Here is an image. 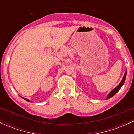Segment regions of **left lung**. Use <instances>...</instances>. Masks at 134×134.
Returning <instances> with one entry per match:
<instances>
[{"mask_svg":"<svg viewBox=\"0 0 134 134\" xmlns=\"http://www.w3.org/2000/svg\"><path fill=\"white\" fill-rule=\"evenodd\" d=\"M126 76H127V70H126L125 72L124 76H123V78H122V80L121 81V82H120V84L118 85L116 87L114 88L113 89V90L108 94V96H107V98H105V99H109V98H111L112 97L114 96V95H115V94L119 90H120V88L122 87V86H123V84H124V83H125V79H126Z\"/></svg>","mask_w":134,"mask_h":134,"instance_id":"1","label":"left lung"}]
</instances>
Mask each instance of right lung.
<instances>
[{
	"label": "right lung",
	"mask_w": 134,
	"mask_h": 134,
	"mask_svg": "<svg viewBox=\"0 0 134 134\" xmlns=\"http://www.w3.org/2000/svg\"><path fill=\"white\" fill-rule=\"evenodd\" d=\"M21 97L22 98H23V99H24V100H25L28 101V102H30V100L27 99V98H24V97Z\"/></svg>",
	"instance_id": "add662e5"
}]
</instances>
